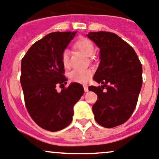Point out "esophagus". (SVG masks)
Returning a JSON list of instances; mask_svg holds the SVG:
<instances>
[{"instance_id":"34e87169","label":"esophagus","mask_w":159,"mask_h":159,"mask_svg":"<svg viewBox=\"0 0 159 159\" xmlns=\"http://www.w3.org/2000/svg\"><path fill=\"white\" fill-rule=\"evenodd\" d=\"M83 87H84V92H89V87H88L87 85H84V86H83Z\"/></svg>"}]
</instances>
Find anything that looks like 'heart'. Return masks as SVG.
Segmentation results:
<instances>
[{
  "label": "heart",
  "instance_id": "heart-1",
  "mask_svg": "<svg viewBox=\"0 0 159 159\" xmlns=\"http://www.w3.org/2000/svg\"><path fill=\"white\" fill-rule=\"evenodd\" d=\"M75 46L77 49H78L80 51L82 52L88 57H92L95 52V47L93 45V43L89 39L85 38V37H81L78 39L75 43ZM61 60H62V64L64 67H68L70 65V60H69V53L67 50L63 52ZM92 75V70L91 69L76 68L70 72V78L74 82L84 84L89 81Z\"/></svg>",
  "mask_w": 159,
  "mask_h": 159
}]
</instances>
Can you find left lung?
I'll return each mask as SVG.
<instances>
[{
  "mask_svg": "<svg viewBox=\"0 0 159 159\" xmlns=\"http://www.w3.org/2000/svg\"><path fill=\"white\" fill-rule=\"evenodd\" d=\"M87 36L100 49L93 80L102 84L89 88L98 95L92 112L99 125L112 128L125 123L135 109L142 86V66L134 50L116 34L100 31Z\"/></svg>",
  "mask_w": 159,
  "mask_h": 159,
  "instance_id": "1",
  "label": "left lung"
}]
</instances>
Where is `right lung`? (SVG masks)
Returning <instances> with one entry per match:
<instances>
[{
    "label": "right lung",
    "mask_w": 159,
    "mask_h": 159,
    "mask_svg": "<svg viewBox=\"0 0 159 159\" xmlns=\"http://www.w3.org/2000/svg\"><path fill=\"white\" fill-rule=\"evenodd\" d=\"M77 32H55L35 42L21 60V81L26 109L35 124L58 131L72 121L74 106L84 93L79 83H71L61 92L58 84H67L63 52Z\"/></svg>",
    "instance_id": "obj_1"
}]
</instances>
